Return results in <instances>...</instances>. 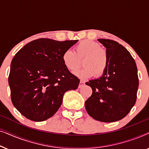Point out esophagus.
<instances>
[{
  "instance_id": "1",
  "label": "esophagus",
  "mask_w": 149,
  "mask_h": 149,
  "mask_svg": "<svg viewBox=\"0 0 149 149\" xmlns=\"http://www.w3.org/2000/svg\"><path fill=\"white\" fill-rule=\"evenodd\" d=\"M85 82L84 81H83V80H81L80 81V83H79V87H83V85H85Z\"/></svg>"
}]
</instances>
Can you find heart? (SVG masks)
Instances as JSON below:
<instances>
[{"instance_id":"heart-1","label":"heart","mask_w":149,"mask_h":149,"mask_svg":"<svg viewBox=\"0 0 149 149\" xmlns=\"http://www.w3.org/2000/svg\"><path fill=\"white\" fill-rule=\"evenodd\" d=\"M84 68L76 71L74 74L81 78L87 79L95 74L100 77L107 70L109 65V56L104 49L92 40H86L79 42L74 52L67 49L63 53L62 61L68 70L74 71L81 65Z\"/></svg>"}]
</instances>
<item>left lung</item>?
Returning <instances> with one entry per match:
<instances>
[{"mask_svg": "<svg viewBox=\"0 0 149 149\" xmlns=\"http://www.w3.org/2000/svg\"><path fill=\"white\" fill-rule=\"evenodd\" d=\"M98 41L107 48L109 65L101 77L86 83L92 95L85 106L94 119L111 123L125 117L135 104L139 79L135 60L123 45L110 39Z\"/></svg>", "mask_w": 149, "mask_h": 149, "instance_id": "left-lung-1", "label": "left lung"}]
</instances>
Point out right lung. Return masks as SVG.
<instances>
[{"label":"right lung","instance_id":"right-lung-1","mask_svg":"<svg viewBox=\"0 0 149 149\" xmlns=\"http://www.w3.org/2000/svg\"><path fill=\"white\" fill-rule=\"evenodd\" d=\"M78 40L38 38L15 55L9 75L11 98L27 119L42 121L52 117L65 92L77 89L80 80L65 67L62 55Z\"/></svg>","mask_w":149,"mask_h":149}]
</instances>
